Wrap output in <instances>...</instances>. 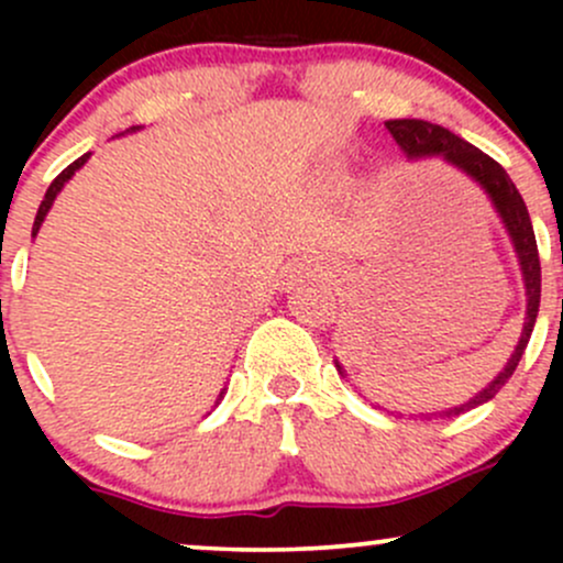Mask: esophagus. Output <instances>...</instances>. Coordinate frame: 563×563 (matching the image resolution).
Returning <instances> with one entry per match:
<instances>
[{
	"label": "esophagus",
	"mask_w": 563,
	"mask_h": 563,
	"mask_svg": "<svg viewBox=\"0 0 563 563\" xmlns=\"http://www.w3.org/2000/svg\"><path fill=\"white\" fill-rule=\"evenodd\" d=\"M299 273L307 275V277H322V275H328V267L318 260H307V262L299 264Z\"/></svg>",
	"instance_id": "obj_1"
}]
</instances>
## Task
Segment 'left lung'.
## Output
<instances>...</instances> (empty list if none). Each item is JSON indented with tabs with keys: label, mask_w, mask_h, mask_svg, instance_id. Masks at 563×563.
Here are the masks:
<instances>
[{
	"label": "left lung",
	"mask_w": 563,
	"mask_h": 563,
	"mask_svg": "<svg viewBox=\"0 0 563 563\" xmlns=\"http://www.w3.org/2000/svg\"><path fill=\"white\" fill-rule=\"evenodd\" d=\"M386 129L391 132V137L397 140V145L402 147V153L407 158H426V156H439L444 158L448 164L461 169L466 177L474 179L476 185L487 192L489 200H493L495 211L500 214L503 224H506L510 241H514L516 256H519V267H521V277H525V288H527V318H525V328H521V339L516 344L514 354L497 373L495 380H489L484 389L476 394L474 399L468 402L450 407V410L439 412V418H452L461 416V412L474 410L484 402L495 397L497 391L506 386V380L514 376L516 365H519L521 354L529 344V335H532L534 320H538V309H540V254H538V241H534V230H532V219H529L527 203L525 198L519 196L516 185L510 183V177L497 164L495 158H489L487 153H482L479 147H474L471 142L461 140L457 134H452L450 129L431 124V121H421V119H391L386 121ZM335 367H339L341 376H346L344 367L339 365L335 360ZM437 418V412H431ZM429 416V418H431Z\"/></svg>",
	"instance_id": "8db88e82"
}]
</instances>
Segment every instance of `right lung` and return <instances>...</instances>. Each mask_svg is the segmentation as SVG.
I'll return each mask as SVG.
<instances>
[{
	"label": "right lung",
	"instance_id": "add662e5",
	"mask_svg": "<svg viewBox=\"0 0 563 563\" xmlns=\"http://www.w3.org/2000/svg\"><path fill=\"white\" fill-rule=\"evenodd\" d=\"M137 129H140V126H132V129H126V132H137ZM87 158H89V153H84L81 158H76L74 164L66 166V169H63V172L57 174V177L53 179V185L47 187V192H44V200H42V206H38V211H36V219H34V230H31V238H36V232H38V228H42L44 217H47V211L53 209V200L57 198V192H60V190H63V185H66L68 179L74 177V174L79 172L84 164H87ZM222 397H224V389L219 391V399H222ZM217 405H219V402H217Z\"/></svg>",
	"mask_w": 563,
	"mask_h": 563
}]
</instances>
